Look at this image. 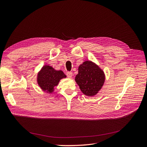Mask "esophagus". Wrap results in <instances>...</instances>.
<instances>
[{
    "label": "esophagus",
    "mask_w": 147,
    "mask_h": 147,
    "mask_svg": "<svg viewBox=\"0 0 147 147\" xmlns=\"http://www.w3.org/2000/svg\"><path fill=\"white\" fill-rule=\"evenodd\" d=\"M66 75L69 78H71L72 77V72H67Z\"/></svg>",
    "instance_id": "34e87169"
}]
</instances>
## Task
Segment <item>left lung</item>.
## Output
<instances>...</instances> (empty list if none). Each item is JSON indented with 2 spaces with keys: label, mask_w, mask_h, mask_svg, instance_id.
Here are the masks:
<instances>
[{
  "label": "left lung",
  "mask_w": 147,
  "mask_h": 147,
  "mask_svg": "<svg viewBox=\"0 0 147 147\" xmlns=\"http://www.w3.org/2000/svg\"><path fill=\"white\" fill-rule=\"evenodd\" d=\"M75 81L84 94L93 96L103 86L105 75L99 67L91 61H87L79 66Z\"/></svg>",
  "instance_id": "left-lung-1"
}]
</instances>
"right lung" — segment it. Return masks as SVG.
Listing matches in <instances>:
<instances>
[{"instance_id": "right-lung-1", "label": "right lung", "mask_w": 147, "mask_h": 147, "mask_svg": "<svg viewBox=\"0 0 147 147\" xmlns=\"http://www.w3.org/2000/svg\"><path fill=\"white\" fill-rule=\"evenodd\" d=\"M65 77L66 76L63 71L55 70L52 67L46 65L38 74L37 82L43 91L51 93L60 80Z\"/></svg>"}]
</instances>
